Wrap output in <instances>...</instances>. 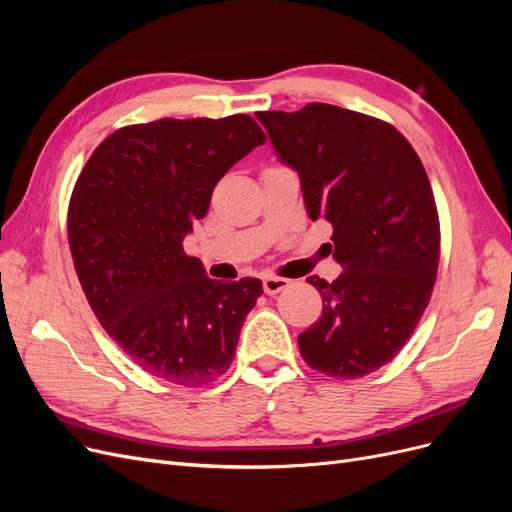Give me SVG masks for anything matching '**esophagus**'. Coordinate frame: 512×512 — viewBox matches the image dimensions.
Instances as JSON below:
<instances>
[{
  "label": "esophagus",
  "mask_w": 512,
  "mask_h": 512,
  "mask_svg": "<svg viewBox=\"0 0 512 512\" xmlns=\"http://www.w3.org/2000/svg\"><path fill=\"white\" fill-rule=\"evenodd\" d=\"M288 280L286 277H277V275H267L265 280H262V288H265V292L267 294H277V292H282L284 288H288Z\"/></svg>",
  "instance_id": "1"
}]
</instances>
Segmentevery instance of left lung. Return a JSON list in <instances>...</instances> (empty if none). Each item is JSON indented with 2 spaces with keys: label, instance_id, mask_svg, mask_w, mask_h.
Wrapping results in <instances>:
<instances>
[{
  "label": "left lung",
  "instance_id": "8db88e82",
  "mask_svg": "<svg viewBox=\"0 0 512 512\" xmlns=\"http://www.w3.org/2000/svg\"><path fill=\"white\" fill-rule=\"evenodd\" d=\"M297 170L312 220L333 226L335 282L307 277L322 316L299 335L303 361L324 376L363 378L391 363L429 305L440 262V218L421 158L391 123L309 102L256 113Z\"/></svg>",
  "mask_w": 512,
  "mask_h": 512
}]
</instances>
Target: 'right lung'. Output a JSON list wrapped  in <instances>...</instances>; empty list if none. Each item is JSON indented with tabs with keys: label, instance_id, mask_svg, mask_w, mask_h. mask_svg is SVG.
I'll return each mask as SVG.
<instances>
[{
	"label": "right lung",
	"instance_id": "add662e5",
	"mask_svg": "<svg viewBox=\"0 0 512 512\" xmlns=\"http://www.w3.org/2000/svg\"><path fill=\"white\" fill-rule=\"evenodd\" d=\"M262 143L250 115L134 123L106 136L74 183L76 275L104 331L151 376L205 386L232 363L262 284L211 280L183 237L228 168Z\"/></svg>",
	"mask_w": 512,
	"mask_h": 512
}]
</instances>
